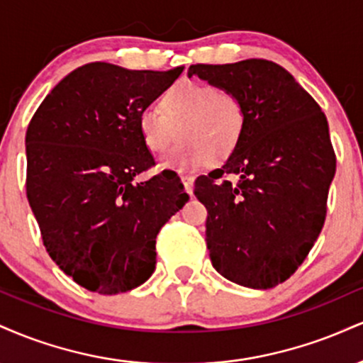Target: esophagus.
<instances>
[{"label":"esophagus","instance_id":"esophagus-1","mask_svg":"<svg viewBox=\"0 0 363 363\" xmlns=\"http://www.w3.org/2000/svg\"><path fill=\"white\" fill-rule=\"evenodd\" d=\"M181 181H182V184H184V189H186V193L187 194H193V184H194V177L193 176H182L181 177Z\"/></svg>","mask_w":363,"mask_h":363}]
</instances>
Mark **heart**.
<instances>
[{"mask_svg": "<svg viewBox=\"0 0 363 363\" xmlns=\"http://www.w3.org/2000/svg\"><path fill=\"white\" fill-rule=\"evenodd\" d=\"M157 111L138 118L143 147L162 155L177 138L181 143L162 162L165 169L189 170L223 164L240 147L247 124L245 107L235 94L210 83L179 82L160 95Z\"/></svg>", "mask_w": 363, "mask_h": 363, "instance_id": "1", "label": "heart"}]
</instances>
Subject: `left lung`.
Returning a JSON list of instances; mask_svg holds the SVG:
<instances>
[{
	"label": "left lung",
	"mask_w": 363,
	"mask_h": 363,
	"mask_svg": "<svg viewBox=\"0 0 363 363\" xmlns=\"http://www.w3.org/2000/svg\"><path fill=\"white\" fill-rule=\"evenodd\" d=\"M187 77L235 94L247 116L237 152L194 182L211 264L237 285L273 289L297 272L326 218L336 172L326 116L273 61L191 65Z\"/></svg>",
	"instance_id": "obj_1"
}]
</instances>
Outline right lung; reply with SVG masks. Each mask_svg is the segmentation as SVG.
Returning <instances> with one entry per match:
<instances>
[{"instance_id": "right-lung-1", "label": "right lung", "mask_w": 363, "mask_h": 363, "mask_svg": "<svg viewBox=\"0 0 363 363\" xmlns=\"http://www.w3.org/2000/svg\"><path fill=\"white\" fill-rule=\"evenodd\" d=\"M182 69L89 62L54 86L28 124V205L45 251L83 289L116 295L147 281L158 230L189 199L170 170L133 182L155 164L140 114Z\"/></svg>"}]
</instances>
